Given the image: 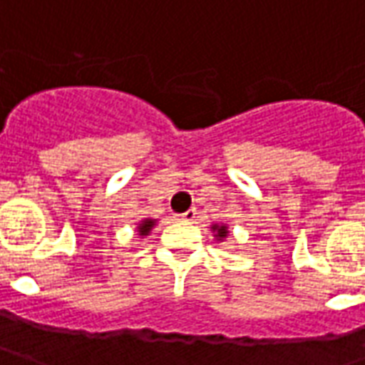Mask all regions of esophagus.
<instances>
[{
	"instance_id": "esophagus-1",
	"label": "esophagus",
	"mask_w": 365,
	"mask_h": 365,
	"mask_svg": "<svg viewBox=\"0 0 365 365\" xmlns=\"http://www.w3.org/2000/svg\"><path fill=\"white\" fill-rule=\"evenodd\" d=\"M195 217H197L195 209H190V211H185L183 215H180V219H182L183 223H193V221H195Z\"/></svg>"
}]
</instances>
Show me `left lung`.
I'll use <instances>...</instances> for the list:
<instances>
[{
	"mask_svg": "<svg viewBox=\"0 0 365 365\" xmlns=\"http://www.w3.org/2000/svg\"><path fill=\"white\" fill-rule=\"evenodd\" d=\"M209 229H211V233H213L217 243H223L227 237H229V225L227 223H213Z\"/></svg>",
	"mask_w": 365,
	"mask_h": 365,
	"instance_id": "1",
	"label": "left lung"
}]
</instances>
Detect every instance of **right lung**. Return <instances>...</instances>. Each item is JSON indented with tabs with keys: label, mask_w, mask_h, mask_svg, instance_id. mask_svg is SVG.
I'll return each mask as SVG.
<instances>
[{
	"label": "right lung",
	"mask_w": 365,
	"mask_h": 365,
	"mask_svg": "<svg viewBox=\"0 0 365 365\" xmlns=\"http://www.w3.org/2000/svg\"><path fill=\"white\" fill-rule=\"evenodd\" d=\"M158 219H152V217H146L142 219L140 223H136V235L140 237V239H144V237H148L150 233H152V229H154V225H156Z\"/></svg>",
	"instance_id": "1"
}]
</instances>
